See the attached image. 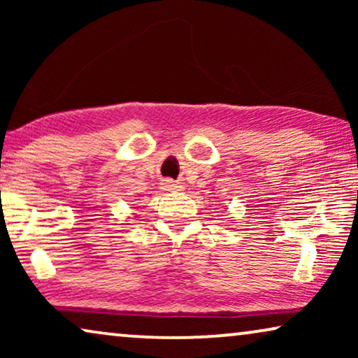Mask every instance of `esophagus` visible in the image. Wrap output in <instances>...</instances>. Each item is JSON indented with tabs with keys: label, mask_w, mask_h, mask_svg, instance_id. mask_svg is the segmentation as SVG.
Returning <instances> with one entry per match:
<instances>
[{
	"label": "esophagus",
	"mask_w": 358,
	"mask_h": 358,
	"mask_svg": "<svg viewBox=\"0 0 358 358\" xmlns=\"http://www.w3.org/2000/svg\"><path fill=\"white\" fill-rule=\"evenodd\" d=\"M168 187H169V189H179L180 185H178L176 182H171V180H168Z\"/></svg>",
	"instance_id": "obj_1"
}]
</instances>
